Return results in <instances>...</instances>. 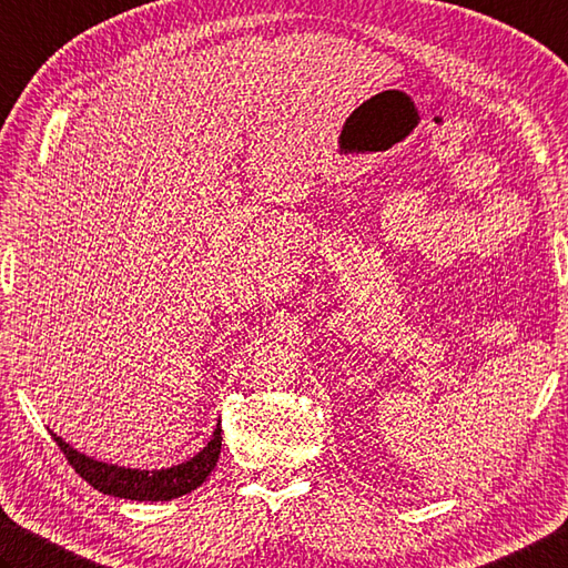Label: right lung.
<instances>
[{
	"label": "right lung",
	"mask_w": 568,
	"mask_h": 568,
	"mask_svg": "<svg viewBox=\"0 0 568 568\" xmlns=\"http://www.w3.org/2000/svg\"><path fill=\"white\" fill-rule=\"evenodd\" d=\"M51 437L57 440L63 457L69 459V465L77 469V475H81L91 487L103 491V495L135 499V501H168V499L183 497L192 489H197L202 483H205L212 469H215L220 450H222V430L217 425L212 440L202 447L195 457L187 459V463L175 465L170 469H153V473H148V469H125L118 465L95 463V459L73 450V447L63 443L61 437H57L53 433Z\"/></svg>",
	"instance_id": "right-lung-1"
}]
</instances>
